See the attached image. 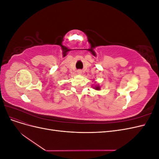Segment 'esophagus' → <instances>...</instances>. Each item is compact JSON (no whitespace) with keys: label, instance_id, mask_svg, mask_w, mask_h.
<instances>
[{"label":"esophagus","instance_id":"34e87169","mask_svg":"<svg viewBox=\"0 0 159 159\" xmlns=\"http://www.w3.org/2000/svg\"><path fill=\"white\" fill-rule=\"evenodd\" d=\"M78 73L79 74H81V73H82V71H81V70H78Z\"/></svg>","mask_w":159,"mask_h":159}]
</instances>
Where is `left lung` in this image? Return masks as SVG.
I'll return each mask as SVG.
<instances>
[{
	"label": "left lung",
	"mask_w": 159,
	"mask_h": 159,
	"mask_svg": "<svg viewBox=\"0 0 159 159\" xmlns=\"http://www.w3.org/2000/svg\"><path fill=\"white\" fill-rule=\"evenodd\" d=\"M94 88H95V89H98V90H99V89H100L99 86H95Z\"/></svg>",
	"instance_id": "obj_1"
}]
</instances>
